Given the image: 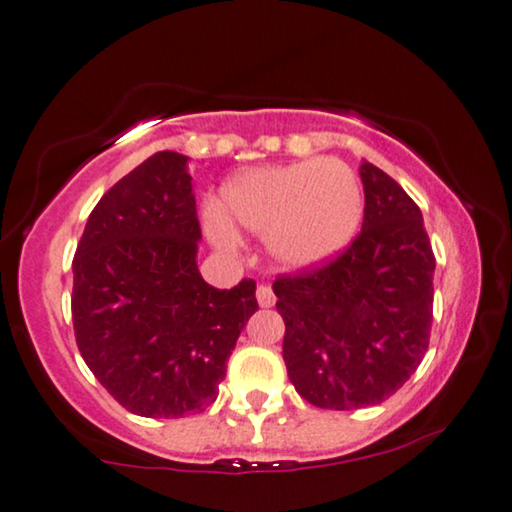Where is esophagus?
Instances as JSON below:
<instances>
[{"label":"esophagus","instance_id":"34e87169","mask_svg":"<svg viewBox=\"0 0 512 512\" xmlns=\"http://www.w3.org/2000/svg\"><path fill=\"white\" fill-rule=\"evenodd\" d=\"M257 303L262 305V308H271L273 303H276V296H273V289L269 285H257Z\"/></svg>","mask_w":512,"mask_h":512}]
</instances>
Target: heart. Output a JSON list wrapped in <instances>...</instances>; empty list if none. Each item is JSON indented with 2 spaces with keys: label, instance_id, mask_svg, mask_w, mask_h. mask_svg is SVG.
<instances>
[{
  "label": "heart",
  "instance_id": "b5f03b06",
  "mask_svg": "<svg viewBox=\"0 0 512 512\" xmlns=\"http://www.w3.org/2000/svg\"><path fill=\"white\" fill-rule=\"evenodd\" d=\"M225 214L207 209V234L223 250L239 246L243 230L269 236L271 255L292 269L329 262L354 239L363 216L356 174L335 158L259 167L223 188Z\"/></svg>",
  "mask_w": 512,
  "mask_h": 512
}]
</instances>
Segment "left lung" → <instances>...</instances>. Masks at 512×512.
Returning <instances> with one entry per match:
<instances>
[{
    "label": "left lung",
    "mask_w": 512,
    "mask_h": 512,
    "mask_svg": "<svg viewBox=\"0 0 512 512\" xmlns=\"http://www.w3.org/2000/svg\"><path fill=\"white\" fill-rule=\"evenodd\" d=\"M361 181V234L329 262L273 282L287 375L319 409L391 398L430 345L434 253L421 209L372 163Z\"/></svg>",
    "instance_id": "1"
}]
</instances>
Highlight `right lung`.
Wrapping results in <instances>:
<instances>
[{
  "label": "right lung",
  "instance_id": "1",
  "mask_svg": "<svg viewBox=\"0 0 512 512\" xmlns=\"http://www.w3.org/2000/svg\"><path fill=\"white\" fill-rule=\"evenodd\" d=\"M188 158L158 151L89 213L73 257V331L89 370L147 418L200 414L259 308L255 280L216 289L197 271Z\"/></svg>",
  "mask_w": 512,
  "mask_h": 512
}]
</instances>
